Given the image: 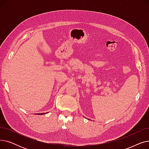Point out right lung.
Wrapping results in <instances>:
<instances>
[{
	"label": "right lung",
	"instance_id": "right-lung-1",
	"mask_svg": "<svg viewBox=\"0 0 149 149\" xmlns=\"http://www.w3.org/2000/svg\"><path fill=\"white\" fill-rule=\"evenodd\" d=\"M47 113H48V112H47ZM39 115H43V114H45V113H38Z\"/></svg>",
	"mask_w": 149,
	"mask_h": 149
}]
</instances>
